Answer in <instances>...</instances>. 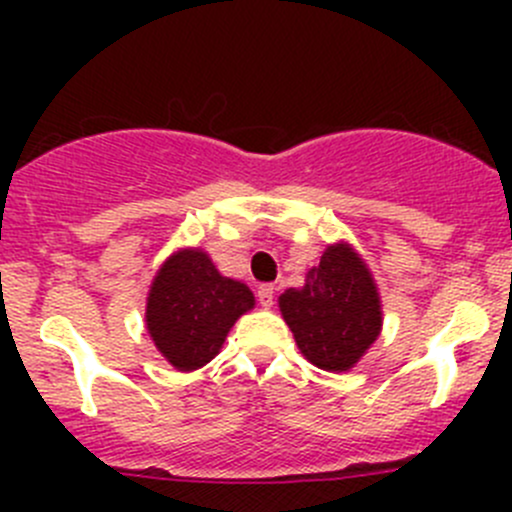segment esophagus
Listing matches in <instances>:
<instances>
[{"label":"esophagus","instance_id":"obj_1","mask_svg":"<svg viewBox=\"0 0 512 512\" xmlns=\"http://www.w3.org/2000/svg\"><path fill=\"white\" fill-rule=\"evenodd\" d=\"M257 299H260L262 307L270 309L272 304H275V287H272V285H260V287H257Z\"/></svg>","mask_w":512,"mask_h":512}]
</instances>
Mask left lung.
I'll return each instance as SVG.
<instances>
[{"instance_id":"1","label":"left lung","mask_w":512,"mask_h":512,"mask_svg":"<svg viewBox=\"0 0 512 512\" xmlns=\"http://www.w3.org/2000/svg\"><path fill=\"white\" fill-rule=\"evenodd\" d=\"M277 302L304 359L334 374L354 369L384 324L374 275L344 240L327 245L304 287L285 289Z\"/></svg>"}]
</instances>
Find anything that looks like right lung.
I'll return each instance as SVG.
<instances>
[{"instance_id": "1", "label": "right lung", "mask_w": 512, "mask_h": 512, "mask_svg": "<svg viewBox=\"0 0 512 512\" xmlns=\"http://www.w3.org/2000/svg\"><path fill=\"white\" fill-rule=\"evenodd\" d=\"M255 307L240 280L220 275L200 247H180L153 277L146 299V329L168 364L195 371L223 349L227 332Z\"/></svg>"}]
</instances>
